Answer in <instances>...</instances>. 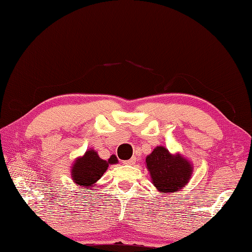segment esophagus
<instances>
[{
	"label": "esophagus",
	"mask_w": 252,
	"mask_h": 252,
	"mask_svg": "<svg viewBox=\"0 0 252 252\" xmlns=\"http://www.w3.org/2000/svg\"><path fill=\"white\" fill-rule=\"evenodd\" d=\"M135 162H136V157H132L131 159L126 160V161H123V163H125V164H130V165L135 164Z\"/></svg>",
	"instance_id": "esophagus-1"
}]
</instances>
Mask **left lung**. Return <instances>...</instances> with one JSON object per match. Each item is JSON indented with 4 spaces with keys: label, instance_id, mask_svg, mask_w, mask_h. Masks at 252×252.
<instances>
[{
    "label": "left lung",
    "instance_id": "8db88e82",
    "mask_svg": "<svg viewBox=\"0 0 252 252\" xmlns=\"http://www.w3.org/2000/svg\"><path fill=\"white\" fill-rule=\"evenodd\" d=\"M147 169L153 184L161 194L176 192L181 189L191 174V165L180 155H171L168 149L158 146L146 158Z\"/></svg>",
    "mask_w": 252,
    "mask_h": 252
}]
</instances>
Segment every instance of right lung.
Returning <instances> with one entry per match:
<instances>
[{"label": "right lung", "mask_w": 252, "mask_h": 252, "mask_svg": "<svg viewBox=\"0 0 252 252\" xmlns=\"http://www.w3.org/2000/svg\"><path fill=\"white\" fill-rule=\"evenodd\" d=\"M117 162L118 159L114 155L108 159V161H106L98 157L97 153L91 149L85 153L83 157L78 158L74 162L71 171L72 180L79 186L89 189L96 181L103 176L109 164Z\"/></svg>", "instance_id": "1"}]
</instances>
